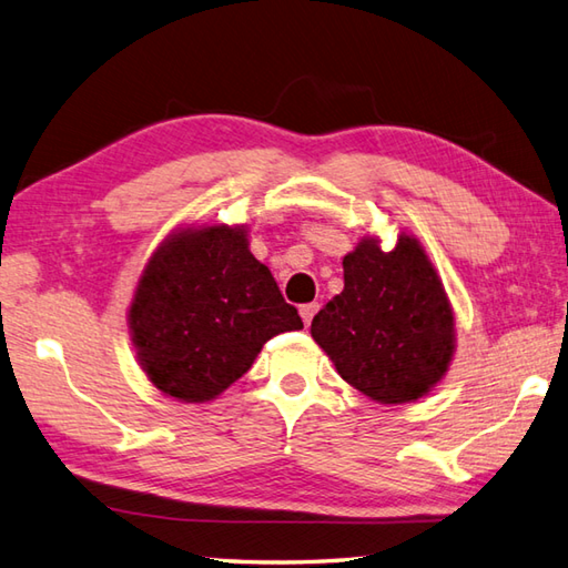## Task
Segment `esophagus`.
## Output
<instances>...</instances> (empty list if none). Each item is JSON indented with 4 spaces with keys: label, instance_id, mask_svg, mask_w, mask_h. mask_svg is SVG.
<instances>
[{
    "label": "esophagus",
    "instance_id": "34e87169",
    "mask_svg": "<svg viewBox=\"0 0 568 568\" xmlns=\"http://www.w3.org/2000/svg\"><path fill=\"white\" fill-rule=\"evenodd\" d=\"M317 310H320V305H317V303H307V305L300 307V317H303L305 327H310V322H312V317L317 315Z\"/></svg>",
    "mask_w": 568,
    "mask_h": 568
}]
</instances>
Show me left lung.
Returning a JSON list of instances; mask_svg holds the SVG:
<instances>
[{
  "label": "left lung",
  "mask_w": 568,
  "mask_h": 568,
  "mask_svg": "<svg viewBox=\"0 0 568 568\" xmlns=\"http://www.w3.org/2000/svg\"><path fill=\"white\" fill-rule=\"evenodd\" d=\"M366 234L348 251L344 291L312 320L310 334L336 373L378 405L429 395L456 354V322L425 246L400 232L385 251Z\"/></svg>",
  "instance_id": "1"
}]
</instances>
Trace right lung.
I'll return each instance as SVG.
<instances>
[{
    "label": "right lung",
    "instance_id": "right-lung-1",
    "mask_svg": "<svg viewBox=\"0 0 568 568\" xmlns=\"http://www.w3.org/2000/svg\"><path fill=\"white\" fill-rule=\"evenodd\" d=\"M131 344L153 388L212 403L275 334L303 329L275 277L248 248L246 224H180L143 265L126 310Z\"/></svg>",
    "mask_w": 568,
    "mask_h": 568
}]
</instances>
